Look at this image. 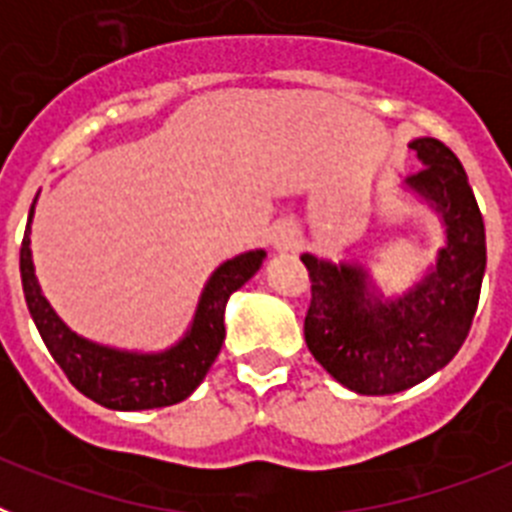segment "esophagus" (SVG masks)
I'll return each instance as SVG.
<instances>
[{"label": "esophagus", "mask_w": 512, "mask_h": 512, "mask_svg": "<svg viewBox=\"0 0 512 512\" xmlns=\"http://www.w3.org/2000/svg\"><path fill=\"white\" fill-rule=\"evenodd\" d=\"M269 243L274 251L279 253H287V251H295L297 248V233L292 225H274L269 235Z\"/></svg>", "instance_id": "obj_1"}]
</instances>
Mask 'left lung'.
Instances as JSON below:
<instances>
[{
    "label": "left lung",
    "mask_w": 512,
    "mask_h": 512,
    "mask_svg": "<svg viewBox=\"0 0 512 512\" xmlns=\"http://www.w3.org/2000/svg\"><path fill=\"white\" fill-rule=\"evenodd\" d=\"M410 148L423 169L405 187L446 228L436 266L418 284L387 300L364 266L302 253L312 282L307 348L330 377L359 395L410 390L449 364L467 341L485 277V220L467 171L441 140L415 138Z\"/></svg>",
    "instance_id": "obj_1"
}]
</instances>
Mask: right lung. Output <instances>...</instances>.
I'll use <instances>...</instances> for the list:
<instances>
[{"label": "right lung", "instance_id": "add662e5", "mask_svg": "<svg viewBox=\"0 0 512 512\" xmlns=\"http://www.w3.org/2000/svg\"><path fill=\"white\" fill-rule=\"evenodd\" d=\"M35 202L30 207L33 220ZM30 220L20 246V277L27 310L56 364L81 395L110 410H151L187 400L215 364L225 341V305L235 289L261 269L266 251H246L212 271L184 338L158 354L102 346L69 328L40 292L30 253Z\"/></svg>", "mask_w": 512, "mask_h": 512}]
</instances>
